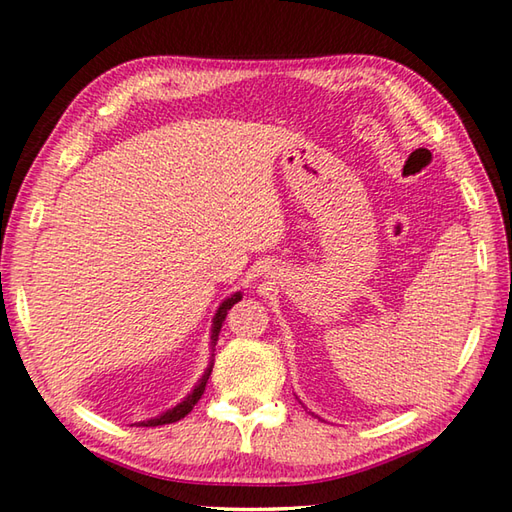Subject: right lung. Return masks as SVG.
<instances>
[{
	"instance_id": "1",
	"label": "right lung",
	"mask_w": 512,
	"mask_h": 512,
	"mask_svg": "<svg viewBox=\"0 0 512 512\" xmlns=\"http://www.w3.org/2000/svg\"><path fill=\"white\" fill-rule=\"evenodd\" d=\"M242 297H240V292H236L233 294V297H229L227 301H222V306L218 308V312H215V317H213V326H211V346H215L218 344V335H220V328H222V324H224V319H227V315H229V310L233 308V303H238ZM211 371H213V360H211V364H209V369L204 371V375H202V380L197 382V387L188 393V396L179 402L177 407H173V409H168L166 414H161V416H157V418H150V420H143V423H139L141 427H157V425H170V423H177V420H182L184 416H188L193 411V407L197 405V400L202 398V393H204V387H206V382H209V375H211Z\"/></svg>"
}]
</instances>
